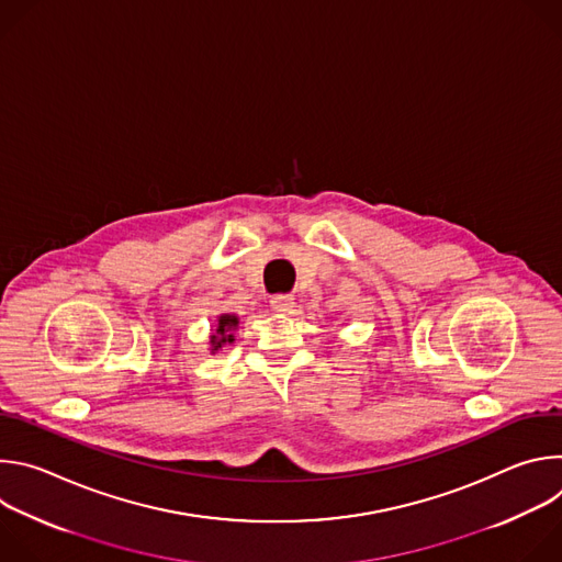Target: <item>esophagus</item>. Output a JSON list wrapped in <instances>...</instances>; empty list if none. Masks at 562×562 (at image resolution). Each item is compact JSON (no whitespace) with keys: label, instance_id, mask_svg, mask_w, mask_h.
<instances>
[{"label":"esophagus","instance_id":"34e87169","mask_svg":"<svg viewBox=\"0 0 562 562\" xmlns=\"http://www.w3.org/2000/svg\"><path fill=\"white\" fill-rule=\"evenodd\" d=\"M295 306L293 295H273L271 297V308L278 313H289Z\"/></svg>","mask_w":562,"mask_h":562}]
</instances>
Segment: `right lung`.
Here are the masks:
<instances>
[{
  "instance_id": "add662e5",
  "label": "right lung",
  "mask_w": 562,
  "mask_h": 562,
  "mask_svg": "<svg viewBox=\"0 0 562 562\" xmlns=\"http://www.w3.org/2000/svg\"><path fill=\"white\" fill-rule=\"evenodd\" d=\"M237 325H239V317L235 313H220L215 317V323L211 325V336H209L211 353L220 351L224 345H231L235 340Z\"/></svg>"
}]
</instances>
